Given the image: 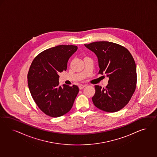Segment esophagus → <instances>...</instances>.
<instances>
[{"label": "esophagus", "instance_id": "1", "mask_svg": "<svg viewBox=\"0 0 157 157\" xmlns=\"http://www.w3.org/2000/svg\"><path fill=\"white\" fill-rule=\"evenodd\" d=\"M85 85H79V89L80 90H82V89H83L85 87H86Z\"/></svg>", "mask_w": 157, "mask_h": 157}]
</instances>
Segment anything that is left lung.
Segmentation results:
<instances>
[{
  "instance_id": "obj_1",
  "label": "left lung",
  "mask_w": 157,
  "mask_h": 157,
  "mask_svg": "<svg viewBox=\"0 0 157 157\" xmlns=\"http://www.w3.org/2000/svg\"><path fill=\"white\" fill-rule=\"evenodd\" d=\"M85 46L98 58V74L109 78L106 88L95 86L93 104L105 112L119 111L128 103L136 89V68L132 55L127 48L108 41L94 42Z\"/></svg>"
}]
</instances>
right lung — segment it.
<instances>
[{
    "mask_svg": "<svg viewBox=\"0 0 157 157\" xmlns=\"http://www.w3.org/2000/svg\"><path fill=\"white\" fill-rule=\"evenodd\" d=\"M78 49L75 45H60L44 51L34 58L28 74L29 89L34 102L45 114L57 117L72 107L79 92L76 85H59L58 74Z\"/></svg>",
    "mask_w": 157,
    "mask_h": 157,
    "instance_id": "right-lung-1",
    "label": "right lung"
}]
</instances>
